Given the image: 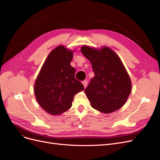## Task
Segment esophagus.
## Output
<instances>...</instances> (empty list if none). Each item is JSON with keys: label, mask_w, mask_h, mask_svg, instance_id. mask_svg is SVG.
I'll return each instance as SVG.
<instances>
[{"label": "esophagus", "mask_w": 160, "mask_h": 160, "mask_svg": "<svg viewBox=\"0 0 160 160\" xmlns=\"http://www.w3.org/2000/svg\"><path fill=\"white\" fill-rule=\"evenodd\" d=\"M82 83H83V86H84V88H85L86 87H87V85H88V81L85 80V81H83V82H82Z\"/></svg>", "instance_id": "1"}]
</instances>
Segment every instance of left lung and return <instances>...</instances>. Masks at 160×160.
Returning a JSON list of instances; mask_svg holds the SVG:
<instances>
[{
  "label": "left lung",
  "mask_w": 160,
  "mask_h": 160,
  "mask_svg": "<svg viewBox=\"0 0 160 160\" xmlns=\"http://www.w3.org/2000/svg\"><path fill=\"white\" fill-rule=\"evenodd\" d=\"M81 51L95 73L85 89L92 108L105 113L120 109L132 91V82L119 56L107 47L97 49L84 45Z\"/></svg>",
  "instance_id": "obj_1"
}]
</instances>
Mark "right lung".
Returning <instances> with one entry per match:
<instances>
[{"instance_id":"1","label":"right lung","mask_w":160,"mask_h":160,"mask_svg":"<svg viewBox=\"0 0 160 160\" xmlns=\"http://www.w3.org/2000/svg\"><path fill=\"white\" fill-rule=\"evenodd\" d=\"M73 52L60 45L48 55L34 86L38 104L47 113L59 115L69 109L74 95L84 89L75 78V69L70 63Z\"/></svg>"}]
</instances>
